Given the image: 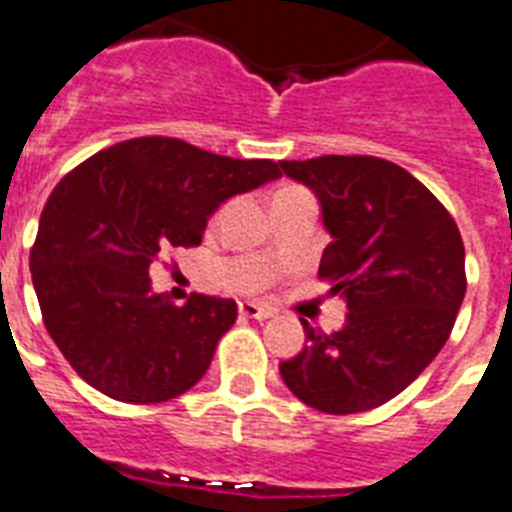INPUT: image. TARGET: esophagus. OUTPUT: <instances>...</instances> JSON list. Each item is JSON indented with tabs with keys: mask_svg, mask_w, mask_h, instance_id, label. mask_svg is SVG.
Here are the masks:
<instances>
[{
	"mask_svg": "<svg viewBox=\"0 0 512 512\" xmlns=\"http://www.w3.org/2000/svg\"><path fill=\"white\" fill-rule=\"evenodd\" d=\"M239 313H242L244 318H257V321H265V318H270V315H273V307H265V305H260V302H249V299H244V302H239Z\"/></svg>",
	"mask_w": 512,
	"mask_h": 512,
	"instance_id": "34e87169",
	"label": "esophagus"
}]
</instances>
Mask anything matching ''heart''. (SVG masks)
Wrapping results in <instances>:
<instances>
[{
    "label": "heart",
    "mask_w": 512,
    "mask_h": 512,
    "mask_svg": "<svg viewBox=\"0 0 512 512\" xmlns=\"http://www.w3.org/2000/svg\"><path fill=\"white\" fill-rule=\"evenodd\" d=\"M289 189H292V186H289ZM281 191H284V189H281Z\"/></svg>",
    "instance_id": "1"
}]
</instances>
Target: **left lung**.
Masks as SVG:
<instances>
[{
    "mask_svg": "<svg viewBox=\"0 0 512 512\" xmlns=\"http://www.w3.org/2000/svg\"><path fill=\"white\" fill-rule=\"evenodd\" d=\"M321 202L331 234L318 276L347 302V321L278 365L305 405L331 415L373 410L410 386L450 339L465 297V247L426 186L381 157L281 160Z\"/></svg>",
    "mask_w": 512,
    "mask_h": 512,
    "instance_id": "left-lung-1",
    "label": "left lung"
}]
</instances>
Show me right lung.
Wrapping results in <instances>:
<instances>
[{"instance_id": "add662e5", "label": "right lung", "mask_w": 512, "mask_h": 512, "mask_svg": "<svg viewBox=\"0 0 512 512\" xmlns=\"http://www.w3.org/2000/svg\"><path fill=\"white\" fill-rule=\"evenodd\" d=\"M281 176L273 160H234L168 136L102 149L49 194L31 249L44 326L73 371L131 405L173 400L210 368L236 321L234 299L191 294L176 307L149 268L197 247L226 199Z\"/></svg>"}]
</instances>
